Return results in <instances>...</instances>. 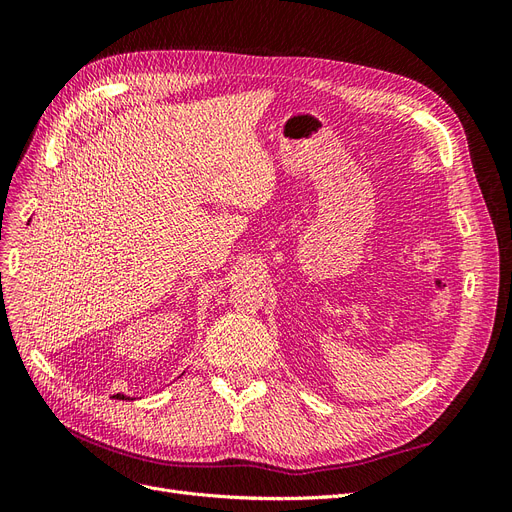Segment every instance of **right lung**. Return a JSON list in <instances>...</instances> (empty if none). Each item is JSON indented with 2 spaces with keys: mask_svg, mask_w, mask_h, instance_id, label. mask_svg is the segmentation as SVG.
<instances>
[{
  "mask_svg": "<svg viewBox=\"0 0 512 512\" xmlns=\"http://www.w3.org/2000/svg\"><path fill=\"white\" fill-rule=\"evenodd\" d=\"M119 399H130V397H126V395H117Z\"/></svg>",
  "mask_w": 512,
  "mask_h": 512,
  "instance_id": "obj_1",
  "label": "right lung"
}]
</instances>
